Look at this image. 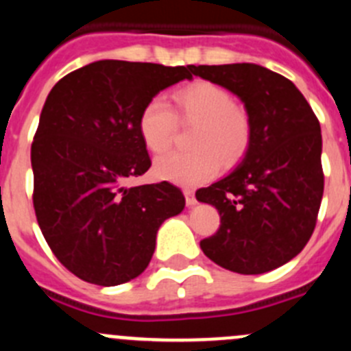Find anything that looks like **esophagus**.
<instances>
[{
  "instance_id": "obj_1",
  "label": "esophagus",
  "mask_w": 351,
  "mask_h": 351,
  "mask_svg": "<svg viewBox=\"0 0 351 351\" xmlns=\"http://www.w3.org/2000/svg\"><path fill=\"white\" fill-rule=\"evenodd\" d=\"M183 193H185L186 206H189V207L195 206V204H197V199H195V193H193V190H190V189H185V190H183Z\"/></svg>"
}]
</instances>
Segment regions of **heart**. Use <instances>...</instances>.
Segmentation results:
<instances>
[{
	"label": "heart",
	"mask_w": 351,
	"mask_h": 351,
	"mask_svg": "<svg viewBox=\"0 0 351 351\" xmlns=\"http://www.w3.org/2000/svg\"><path fill=\"white\" fill-rule=\"evenodd\" d=\"M182 123H195L190 152L161 156L154 175L165 182L195 186L214 178L223 165H234L250 144V120L226 89L213 82L199 80L175 94V113L162 97H152L141 111L138 132L145 147L154 154L169 149Z\"/></svg>",
	"instance_id": "obj_1"
}]
</instances>
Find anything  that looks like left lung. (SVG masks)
I'll return each instance as SVG.
<instances>
[{
  "mask_svg": "<svg viewBox=\"0 0 351 351\" xmlns=\"http://www.w3.org/2000/svg\"><path fill=\"white\" fill-rule=\"evenodd\" d=\"M192 73L234 94L250 120L240 165L195 193L221 216L200 248L238 274L276 269L300 254L317 221L324 192L319 120L293 82L261 64H199Z\"/></svg>",
  "mask_w": 351,
  "mask_h": 351,
  "instance_id": "obj_1",
  "label": "left lung"
}]
</instances>
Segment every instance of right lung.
Returning a JSON list of instances; mask_svg holds the SVG:
<instances>
[{
  "mask_svg": "<svg viewBox=\"0 0 351 351\" xmlns=\"http://www.w3.org/2000/svg\"><path fill=\"white\" fill-rule=\"evenodd\" d=\"M192 66L101 60L54 85L30 151L34 209L47 245L87 283L117 287L145 271L156 234L185 207L168 182L127 186L151 168L141 111Z\"/></svg>",
  "mask_w": 351,
  "mask_h": 351,
  "instance_id": "obj_1",
  "label": "right lung"
}]
</instances>
